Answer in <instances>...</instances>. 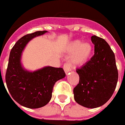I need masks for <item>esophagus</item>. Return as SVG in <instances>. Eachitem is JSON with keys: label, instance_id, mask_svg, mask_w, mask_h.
I'll list each match as a JSON object with an SVG mask.
<instances>
[{"label": "esophagus", "instance_id": "1", "mask_svg": "<svg viewBox=\"0 0 125 125\" xmlns=\"http://www.w3.org/2000/svg\"><path fill=\"white\" fill-rule=\"evenodd\" d=\"M63 68L66 73H68L70 71L72 70V66H71L70 64L68 63V62H66V63H65L64 64Z\"/></svg>", "mask_w": 125, "mask_h": 125}]
</instances>
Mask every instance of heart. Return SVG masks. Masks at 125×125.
<instances>
[{
  "mask_svg": "<svg viewBox=\"0 0 125 125\" xmlns=\"http://www.w3.org/2000/svg\"><path fill=\"white\" fill-rule=\"evenodd\" d=\"M69 51L70 52H75L72 61L75 64H81L90 56L92 52V46L89 42H85L82 44L80 41H76L71 44Z\"/></svg>",
  "mask_w": 125,
  "mask_h": 125,
  "instance_id": "heart-1",
  "label": "heart"
}]
</instances>
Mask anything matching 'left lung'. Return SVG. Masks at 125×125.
Segmentation results:
<instances>
[{
  "instance_id": "obj_1",
  "label": "left lung",
  "mask_w": 125,
  "mask_h": 125,
  "mask_svg": "<svg viewBox=\"0 0 125 125\" xmlns=\"http://www.w3.org/2000/svg\"><path fill=\"white\" fill-rule=\"evenodd\" d=\"M94 55L89 61L76 69L79 83L73 88L74 99L89 108L99 107L109 100L118 80L115 55L106 41L93 35Z\"/></svg>"
}]
</instances>
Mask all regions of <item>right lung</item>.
Instances as JSON below:
<instances>
[{
  "label": "right lung",
  "instance_id": "obj_1",
  "mask_svg": "<svg viewBox=\"0 0 125 125\" xmlns=\"http://www.w3.org/2000/svg\"><path fill=\"white\" fill-rule=\"evenodd\" d=\"M46 32L38 31L23 36L12 48L10 54L6 73L7 88L16 102L29 108H38L48 103L55 83L66 75L62 68L46 66L31 72L22 66V52L28 42Z\"/></svg>",
  "mask_w": 125,
  "mask_h": 125
}]
</instances>
